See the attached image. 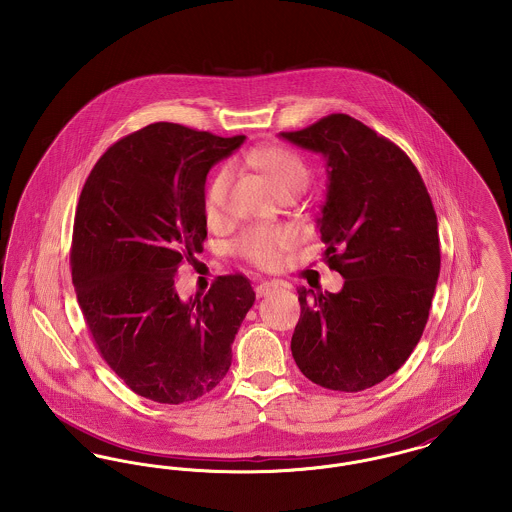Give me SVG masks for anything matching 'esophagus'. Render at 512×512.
Segmentation results:
<instances>
[{
    "label": "esophagus",
    "mask_w": 512,
    "mask_h": 512,
    "mask_svg": "<svg viewBox=\"0 0 512 512\" xmlns=\"http://www.w3.org/2000/svg\"><path fill=\"white\" fill-rule=\"evenodd\" d=\"M276 290H278V286H276L274 282H261V284L255 286L257 298H267V296H271L272 292H276Z\"/></svg>",
    "instance_id": "obj_1"
}]
</instances>
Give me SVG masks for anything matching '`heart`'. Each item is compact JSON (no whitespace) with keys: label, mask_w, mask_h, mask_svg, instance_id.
<instances>
[{"label":"heart","mask_w":512,"mask_h":512,"mask_svg":"<svg viewBox=\"0 0 512 512\" xmlns=\"http://www.w3.org/2000/svg\"><path fill=\"white\" fill-rule=\"evenodd\" d=\"M247 164L261 172L269 181L272 191L282 197L288 193H301L309 181V168L298 152L286 147L269 145L247 154ZM232 181V172L226 168L216 174L205 197L207 220L214 224L222 218L226 193ZM298 236L290 228H251L243 232L236 243L241 257L261 269H276L284 255L296 245Z\"/></svg>","instance_id":"b5f03b06"}]
</instances>
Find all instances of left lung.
<instances>
[{
  "instance_id": "left-lung-1",
  "label": "left lung",
  "mask_w": 512,
  "mask_h": 512,
  "mask_svg": "<svg viewBox=\"0 0 512 512\" xmlns=\"http://www.w3.org/2000/svg\"><path fill=\"white\" fill-rule=\"evenodd\" d=\"M278 137L327 160L317 230L344 278L338 294L298 288L292 356L315 385L369 389L410 358L429 317L441 269L431 197L406 152L346 114Z\"/></svg>"
}]
</instances>
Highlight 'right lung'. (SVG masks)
<instances>
[{
	"mask_svg": "<svg viewBox=\"0 0 512 512\" xmlns=\"http://www.w3.org/2000/svg\"><path fill=\"white\" fill-rule=\"evenodd\" d=\"M243 141L151 123L100 156L79 197L71 276L85 323L123 383L160 404L197 400L226 377L255 301L243 274L189 300L174 284L207 238V174Z\"/></svg>",
	"mask_w": 512,
	"mask_h": 512,
	"instance_id": "1",
	"label": "right lung"
}]
</instances>
